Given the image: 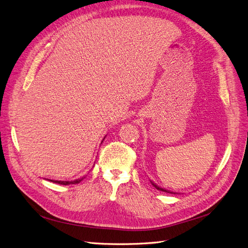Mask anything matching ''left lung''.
<instances>
[{
	"mask_svg": "<svg viewBox=\"0 0 248 248\" xmlns=\"http://www.w3.org/2000/svg\"><path fill=\"white\" fill-rule=\"evenodd\" d=\"M151 183H152V185L155 187L156 189H158V190H160V191H164V192H168V193H174V194H176V192H172V191H170V190H167V189H163V188H161V187H159V186H157L155 183H153L152 181H151Z\"/></svg>",
	"mask_w": 248,
	"mask_h": 248,
	"instance_id": "8db88e82",
	"label": "left lung"
}]
</instances>
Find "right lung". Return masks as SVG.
<instances>
[{
	"label": "right lung",
	"instance_id": "obj_1",
	"mask_svg": "<svg viewBox=\"0 0 248 248\" xmlns=\"http://www.w3.org/2000/svg\"><path fill=\"white\" fill-rule=\"evenodd\" d=\"M82 179H84V178L74 180V181H56V180H49V181L54 182V183H58L60 185H70V184H78V183H79Z\"/></svg>",
	"mask_w": 248,
	"mask_h": 248
}]
</instances>
